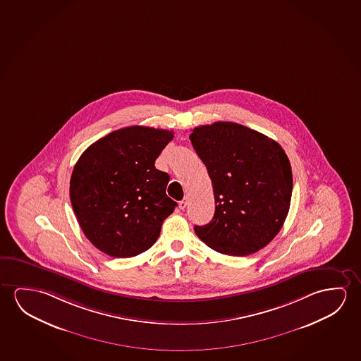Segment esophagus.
<instances>
[{"label":"esophagus","instance_id":"obj_1","mask_svg":"<svg viewBox=\"0 0 361 361\" xmlns=\"http://www.w3.org/2000/svg\"><path fill=\"white\" fill-rule=\"evenodd\" d=\"M186 206H188V199H183V201H180V202H178V207H180L181 210H185V209H186Z\"/></svg>","mask_w":361,"mask_h":361}]
</instances>
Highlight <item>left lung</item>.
<instances>
[{"label":"left lung","instance_id":"left-lung-1","mask_svg":"<svg viewBox=\"0 0 361 361\" xmlns=\"http://www.w3.org/2000/svg\"><path fill=\"white\" fill-rule=\"evenodd\" d=\"M205 164L215 196V214L195 233L225 255L246 256L265 247L288 216L293 172L288 155L255 130L217 121L190 135Z\"/></svg>","mask_w":361,"mask_h":361}]
</instances>
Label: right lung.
Here are the masks:
<instances>
[{
    "label": "right lung",
    "instance_id": "right-lung-1",
    "mask_svg": "<svg viewBox=\"0 0 361 361\" xmlns=\"http://www.w3.org/2000/svg\"><path fill=\"white\" fill-rule=\"evenodd\" d=\"M172 131L130 126L89 146L73 167L70 199L83 233L112 257H133L155 244L178 204L155 161Z\"/></svg>",
    "mask_w": 361,
    "mask_h": 361
}]
</instances>
